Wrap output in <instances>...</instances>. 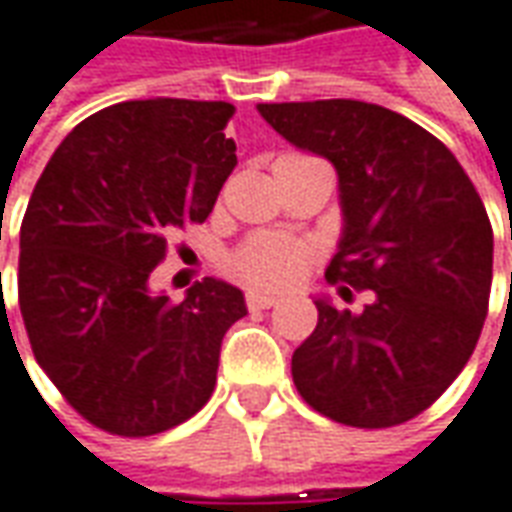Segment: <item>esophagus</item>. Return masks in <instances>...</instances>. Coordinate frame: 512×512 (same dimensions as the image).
I'll return each instance as SVG.
<instances>
[{"mask_svg": "<svg viewBox=\"0 0 512 512\" xmlns=\"http://www.w3.org/2000/svg\"><path fill=\"white\" fill-rule=\"evenodd\" d=\"M245 301H248V309H270V306H276L278 303V295L250 290L248 295H245Z\"/></svg>", "mask_w": 512, "mask_h": 512, "instance_id": "esophagus-1", "label": "esophagus"}]
</instances>
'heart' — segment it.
Instances as JSON below:
<instances>
[{
  "label": "heart",
  "instance_id": "heart-1",
  "mask_svg": "<svg viewBox=\"0 0 512 512\" xmlns=\"http://www.w3.org/2000/svg\"><path fill=\"white\" fill-rule=\"evenodd\" d=\"M312 248L287 234L250 236L231 256V273L256 290H284L303 276Z\"/></svg>",
  "mask_w": 512,
  "mask_h": 512
}]
</instances>
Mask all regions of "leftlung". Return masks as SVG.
Masks as SVG:
<instances>
[{"label":"left lung","mask_w":512,"mask_h":512,"mask_svg":"<svg viewBox=\"0 0 512 512\" xmlns=\"http://www.w3.org/2000/svg\"><path fill=\"white\" fill-rule=\"evenodd\" d=\"M256 108L278 136L334 164L343 236L326 278L370 290L362 312L315 298V331L292 354L295 387L337 424H404L443 396L477 348L493 278L488 211L449 147L390 108Z\"/></svg>","instance_id":"1"}]
</instances>
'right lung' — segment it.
Returning a JSON list of instances; mask_svg holds the SVG:
<instances>
[{
  "instance_id": "add662e5",
  "label": "right lung",
  "mask_w": 512,
  "mask_h": 512,
  "mask_svg": "<svg viewBox=\"0 0 512 512\" xmlns=\"http://www.w3.org/2000/svg\"><path fill=\"white\" fill-rule=\"evenodd\" d=\"M228 102H116L66 136L21 220L19 306L38 365L88 424L147 438L214 393L245 295L203 278L150 290L167 236L206 222L236 167Z\"/></svg>"
}]
</instances>
